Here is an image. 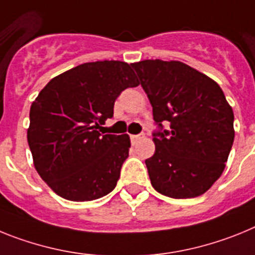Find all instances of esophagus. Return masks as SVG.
<instances>
[{
    "label": "esophagus",
    "mask_w": 255,
    "mask_h": 255,
    "mask_svg": "<svg viewBox=\"0 0 255 255\" xmlns=\"http://www.w3.org/2000/svg\"><path fill=\"white\" fill-rule=\"evenodd\" d=\"M142 138V134H130V142L137 143Z\"/></svg>",
    "instance_id": "1"
}]
</instances>
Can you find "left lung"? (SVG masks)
<instances>
[{
  "label": "left lung",
  "mask_w": 255,
  "mask_h": 255,
  "mask_svg": "<svg viewBox=\"0 0 255 255\" xmlns=\"http://www.w3.org/2000/svg\"><path fill=\"white\" fill-rule=\"evenodd\" d=\"M152 106L155 152L146 159L155 190L173 199L204 194L234 143V112L213 79L181 61L130 64ZM163 123H170L165 130Z\"/></svg>",
  "instance_id": "left-lung-1"
}]
</instances>
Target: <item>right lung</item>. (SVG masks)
Masks as SVG:
<instances>
[{
	"label": "right lung",
	"instance_id": "right-lung-1",
	"mask_svg": "<svg viewBox=\"0 0 255 255\" xmlns=\"http://www.w3.org/2000/svg\"><path fill=\"white\" fill-rule=\"evenodd\" d=\"M138 86L123 61L86 63L48 82L30 106L28 143L41 178L59 196L90 201L112 192L130 147L128 134H103L117 97Z\"/></svg>",
	"mask_w": 255,
	"mask_h": 255
}]
</instances>
